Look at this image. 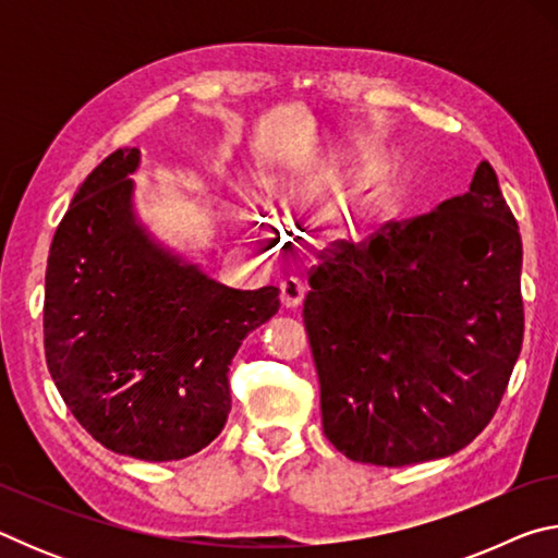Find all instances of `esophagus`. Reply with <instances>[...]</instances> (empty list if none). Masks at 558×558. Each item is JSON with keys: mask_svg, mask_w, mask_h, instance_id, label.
I'll return each instance as SVG.
<instances>
[{"mask_svg": "<svg viewBox=\"0 0 558 558\" xmlns=\"http://www.w3.org/2000/svg\"><path fill=\"white\" fill-rule=\"evenodd\" d=\"M305 292H307L305 282L298 280V278H288V280L280 286V300H282V305L290 307V310H295L298 305H302V300H305Z\"/></svg>", "mask_w": 558, "mask_h": 558, "instance_id": "1", "label": "esophagus"}]
</instances>
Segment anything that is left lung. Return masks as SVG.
Returning a JSON list of instances; mask_svg holds the SVG:
<instances>
[{
  "label": "left lung",
  "mask_w": 558,
  "mask_h": 558,
  "mask_svg": "<svg viewBox=\"0 0 558 558\" xmlns=\"http://www.w3.org/2000/svg\"><path fill=\"white\" fill-rule=\"evenodd\" d=\"M519 276V226L489 162L436 211L323 253L302 317L329 442L403 468L475 440L522 352Z\"/></svg>",
  "instance_id": "1"
}]
</instances>
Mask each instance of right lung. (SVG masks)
Returning <instances> with one entry per match:
<instances>
[{"label": "right lung", "instance_id": "add662e5", "mask_svg": "<svg viewBox=\"0 0 558 558\" xmlns=\"http://www.w3.org/2000/svg\"><path fill=\"white\" fill-rule=\"evenodd\" d=\"M140 149H116L78 186L53 233L44 349L56 389L100 446L149 462L182 460L219 436L229 366L278 313L280 290H235L137 221Z\"/></svg>", "mask_w": 558, "mask_h": 558}]
</instances>
